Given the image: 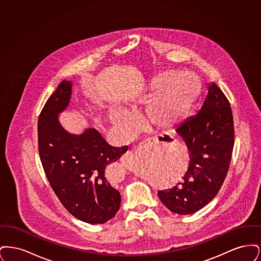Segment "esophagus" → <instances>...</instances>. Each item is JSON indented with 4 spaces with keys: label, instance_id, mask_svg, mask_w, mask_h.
<instances>
[{
    "label": "esophagus",
    "instance_id": "1",
    "mask_svg": "<svg viewBox=\"0 0 261 261\" xmlns=\"http://www.w3.org/2000/svg\"><path fill=\"white\" fill-rule=\"evenodd\" d=\"M158 142H159V138H158V137H149V138H147L143 143L152 145V144H156ZM143 143H142V144H143ZM133 158H134V153H133V151H132V150H128V151H126L124 154L122 155V158H121V162H129L130 160H133Z\"/></svg>",
    "mask_w": 261,
    "mask_h": 261
}]
</instances>
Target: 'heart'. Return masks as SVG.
<instances>
[{"mask_svg": "<svg viewBox=\"0 0 261 261\" xmlns=\"http://www.w3.org/2000/svg\"><path fill=\"white\" fill-rule=\"evenodd\" d=\"M151 88L159 92L149 106L148 116L152 124L167 127L183 119L199 96L200 83L192 73L168 70L151 81ZM112 120L118 126L128 122L124 114L112 113Z\"/></svg>", "mask_w": 261, "mask_h": 261, "instance_id": "b5f03b06", "label": "heart"}]
</instances>
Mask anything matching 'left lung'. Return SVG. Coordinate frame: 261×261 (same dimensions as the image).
Segmentation results:
<instances>
[{"label":"left lung","instance_id":"8db88e82","mask_svg":"<svg viewBox=\"0 0 261 261\" xmlns=\"http://www.w3.org/2000/svg\"><path fill=\"white\" fill-rule=\"evenodd\" d=\"M176 132L184 140L190 162L183 181L159 191L162 203L174 213H195L210 203L223 185L234 147V120L230 102L212 83L199 113Z\"/></svg>","mask_w":261,"mask_h":261}]
</instances>
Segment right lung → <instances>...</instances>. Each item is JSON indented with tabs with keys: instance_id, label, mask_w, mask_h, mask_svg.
<instances>
[{
	"instance_id": "obj_1",
	"label": "right lung",
	"mask_w": 261,
	"mask_h": 261,
	"mask_svg": "<svg viewBox=\"0 0 261 261\" xmlns=\"http://www.w3.org/2000/svg\"><path fill=\"white\" fill-rule=\"evenodd\" d=\"M71 86L63 80L39 115V154L51 189L67 211L87 223H106L121 202L107 168L128 148L110 146L96 129L72 135L62 128L58 115L69 103Z\"/></svg>"
}]
</instances>
